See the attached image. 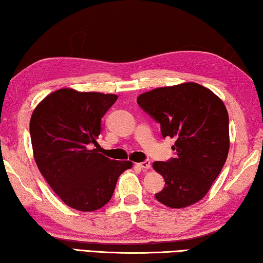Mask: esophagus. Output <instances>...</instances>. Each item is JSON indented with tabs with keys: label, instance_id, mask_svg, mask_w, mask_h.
<instances>
[{
	"label": "esophagus",
	"instance_id": "34e87169",
	"mask_svg": "<svg viewBox=\"0 0 263 263\" xmlns=\"http://www.w3.org/2000/svg\"><path fill=\"white\" fill-rule=\"evenodd\" d=\"M137 166H139V168L142 170H148L151 168V162L149 161L140 162V163H137Z\"/></svg>",
	"mask_w": 263,
	"mask_h": 263
}]
</instances>
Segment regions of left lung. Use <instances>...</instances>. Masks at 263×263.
Here are the masks:
<instances>
[{"label": "left lung", "instance_id": "obj_1", "mask_svg": "<svg viewBox=\"0 0 263 263\" xmlns=\"http://www.w3.org/2000/svg\"><path fill=\"white\" fill-rule=\"evenodd\" d=\"M137 102L160 123L162 137L175 139L176 156L153 163L165 181L156 200L170 208L198 202L228 157L229 115L222 100L201 85L184 83L142 93Z\"/></svg>", "mask_w": 263, "mask_h": 263}]
</instances>
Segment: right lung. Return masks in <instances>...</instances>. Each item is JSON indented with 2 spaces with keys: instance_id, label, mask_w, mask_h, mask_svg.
<instances>
[{
  "instance_id": "right-lung-1",
  "label": "right lung",
  "mask_w": 263,
  "mask_h": 263,
  "mask_svg": "<svg viewBox=\"0 0 263 263\" xmlns=\"http://www.w3.org/2000/svg\"><path fill=\"white\" fill-rule=\"evenodd\" d=\"M117 98L62 88L46 97L32 114L30 135L37 168L62 201L77 211L103 207L119 176L132 168L130 161L98 153L101 119Z\"/></svg>"
}]
</instances>
